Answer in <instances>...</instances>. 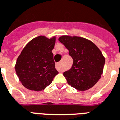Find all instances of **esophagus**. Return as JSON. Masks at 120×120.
<instances>
[{"instance_id":"obj_1","label":"esophagus","mask_w":120,"mask_h":120,"mask_svg":"<svg viewBox=\"0 0 120 120\" xmlns=\"http://www.w3.org/2000/svg\"><path fill=\"white\" fill-rule=\"evenodd\" d=\"M56 69L58 70L59 72H62L63 70V67H62L61 63H58L56 64Z\"/></svg>"}]
</instances>
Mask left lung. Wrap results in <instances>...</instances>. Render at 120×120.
<instances>
[{
    "mask_svg": "<svg viewBox=\"0 0 120 120\" xmlns=\"http://www.w3.org/2000/svg\"><path fill=\"white\" fill-rule=\"evenodd\" d=\"M59 41L73 59L71 68L63 73L68 83L79 91L92 88L103 73L105 60L101 52L92 41L83 37L64 35Z\"/></svg>",
    "mask_w": 120,
    "mask_h": 120,
    "instance_id": "obj_1",
    "label": "left lung"
}]
</instances>
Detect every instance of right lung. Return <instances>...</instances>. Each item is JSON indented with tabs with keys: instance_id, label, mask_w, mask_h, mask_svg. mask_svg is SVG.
Returning <instances> with one entry per match:
<instances>
[{
	"instance_id": "right-lung-1",
	"label": "right lung",
	"mask_w": 120,
	"mask_h": 120,
	"mask_svg": "<svg viewBox=\"0 0 120 120\" xmlns=\"http://www.w3.org/2000/svg\"><path fill=\"white\" fill-rule=\"evenodd\" d=\"M56 37L34 38L26 45L18 57L15 71L26 89L41 91L50 85L59 72L55 68L53 54Z\"/></svg>"
}]
</instances>
